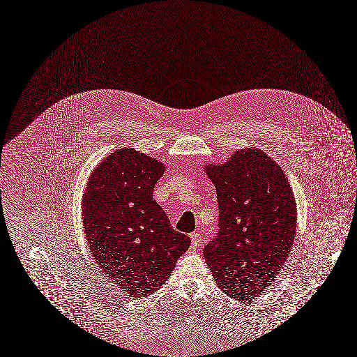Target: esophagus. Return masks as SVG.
Instances as JSON below:
<instances>
[{
  "instance_id": "obj_1",
  "label": "esophagus",
  "mask_w": 357,
  "mask_h": 357,
  "mask_svg": "<svg viewBox=\"0 0 357 357\" xmlns=\"http://www.w3.org/2000/svg\"><path fill=\"white\" fill-rule=\"evenodd\" d=\"M191 244L194 248L202 245V234L194 232L191 234Z\"/></svg>"
}]
</instances>
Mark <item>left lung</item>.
I'll use <instances>...</instances> for the list:
<instances>
[{
	"mask_svg": "<svg viewBox=\"0 0 357 357\" xmlns=\"http://www.w3.org/2000/svg\"><path fill=\"white\" fill-rule=\"evenodd\" d=\"M216 187L219 234L204 259L222 291L255 299L282 269L294 243L296 204L275 160L259 149H241L222 165L206 166Z\"/></svg>",
	"mask_w": 357,
	"mask_h": 357,
	"instance_id": "1",
	"label": "left lung"
}]
</instances>
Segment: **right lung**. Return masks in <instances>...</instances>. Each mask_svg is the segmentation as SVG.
<instances>
[{"label":"right lung","mask_w":357,"mask_h":357,"mask_svg":"<svg viewBox=\"0 0 357 357\" xmlns=\"http://www.w3.org/2000/svg\"><path fill=\"white\" fill-rule=\"evenodd\" d=\"M165 165L133 148L119 149L91 174L82 200L91 255L133 298L157 291L190 237L172 229L153 191Z\"/></svg>","instance_id":"right-lung-1"}]
</instances>
